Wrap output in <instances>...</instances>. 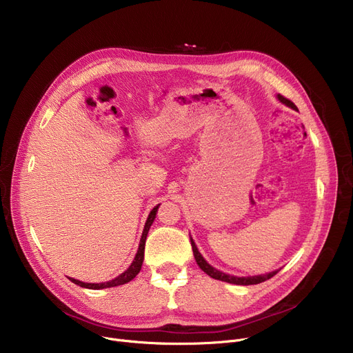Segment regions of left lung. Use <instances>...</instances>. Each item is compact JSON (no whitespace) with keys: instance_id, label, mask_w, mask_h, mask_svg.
I'll list each match as a JSON object with an SVG mask.
<instances>
[{"instance_id":"1","label":"left lung","mask_w":353,"mask_h":353,"mask_svg":"<svg viewBox=\"0 0 353 353\" xmlns=\"http://www.w3.org/2000/svg\"><path fill=\"white\" fill-rule=\"evenodd\" d=\"M277 99H279L282 103L288 104L289 107L296 108V105H294L289 99H286V97H283V96H281V94L277 96ZM190 242H192L193 254H194V259H196V262H197L199 268H200L203 272H205V273H208L210 277H213V279H217V281H221V282H228V283H233V285H257V283H262V282L270 279V277H273V276L277 273V270H276V272H270V273H268V274L249 276V277H237V276L226 274V273H223V272H220V270L212 268V266L205 261V259H203V256L199 253V250H197V248H196V245H194V242H193V239H190Z\"/></svg>"}]
</instances>
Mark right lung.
Listing matches in <instances>:
<instances>
[{
  "instance_id": "obj_1",
  "label": "right lung",
  "mask_w": 353,
  "mask_h": 353,
  "mask_svg": "<svg viewBox=\"0 0 353 353\" xmlns=\"http://www.w3.org/2000/svg\"><path fill=\"white\" fill-rule=\"evenodd\" d=\"M157 209H159V205L150 212V214H148L147 217V221H145V226H144V230H143V234H141V240H140V246H139V250H137V254L134 257L133 263L130 265V268L121 273L120 276H117L116 279L110 281V282H105V283H84V282H80V281H76V279H71V277H68V279L76 283L81 288H87V289H104V288H114V286H119V285H124L130 281H133L134 277L137 276V273L140 272L141 269V265H143V261H144V245H145V237H147V233H148V229H150L153 220L156 219V213H157Z\"/></svg>"
}]
</instances>
